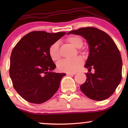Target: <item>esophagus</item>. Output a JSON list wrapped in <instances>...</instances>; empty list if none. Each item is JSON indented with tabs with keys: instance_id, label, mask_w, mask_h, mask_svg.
I'll use <instances>...</instances> for the list:
<instances>
[{
	"instance_id": "esophagus-1",
	"label": "esophagus",
	"mask_w": 128,
	"mask_h": 128,
	"mask_svg": "<svg viewBox=\"0 0 128 128\" xmlns=\"http://www.w3.org/2000/svg\"><path fill=\"white\" fill-rule=\"evenodd\" d=\"M75 74H76V73H70V72L67 73V75H74Z\"/></svg>"
}]
</instances>
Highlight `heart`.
<instances>
[{
    "label": "heart",
    "mask_w": 128,
    "mask_h": 128,
    "mask_svg": "<svg viewBox=\"0 0 128 128\" xmlns=\"http://www.w3.org/2000/svg\"><path fill=\"white\" fill-rule=\"evenodd\" d=\"M67 41L75 48H79L83 44L82 38L78 36H68ZM49 55L51 60L54 61H58L60 59L59 44L57 42L53 43L49 49ZM84 60L81 57L77 56L72 59H65L61 61L57 64L58 69L61 72L73 73L76 72L82 65Z\"/></svg>",
    "instance_id": "1"
}]
</instances>
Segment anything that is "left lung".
I'll return each instance as SVG.
<instances>
[{
    "instance_id": "8db88e82",
    "label": "left lung",
    "mask_w": 128,
    "mask_h": 128,
    "mask_svg": "<svg viewBox=\"0 0 128 128\" xmlns=\"http://www.w3.org/2000/svg\"><path fill=\"white\" fill-rule=\"evenodd\" d=\"M83 36L88 42L89 55L85 67L94 69L86 73V79L80 90L90 99L100 101L115 92L122 79V60L119 50L109 35L93 27L79 28L68 34Z\"/></svg>"
}]
</instances>
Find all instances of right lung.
I'll list each match as a JSON object with an SVG mask.
<instances>
[{"instance_id":"obj_1","label":"right lung","mask_w":128,"mask_h":128,"mask_svg":"<svg viewBox=\"0 0 128 128\" xmlns=\"http://www.w3.org/2000/svg\"><path fill=\"white\" fill-rule=\"evenodd\" d=\"M66 34L29 32L13 49L10 78L16 92L28 102L36 104L46 102L59 88L66 74L52 72L56 66L49 55V49Z\"/></svg>"}]
</instances>
